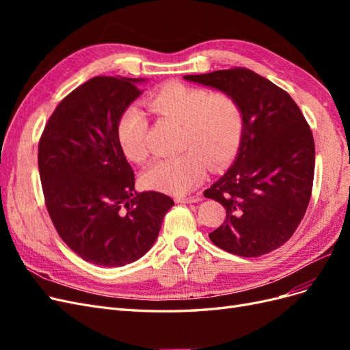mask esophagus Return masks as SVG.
<instances>
[{
    "label": "esophagus",
    "mask_w": 350,
    "mask_h": 350,
    "mask_svg": "<svg viewBox=\"0 0 350 350\" xmlns=\"http://www.w3.org/2000/svg\"><path fill=\"white\" fill-rule=\"evenodd\" d=\"M201 198L198 196H189V197H184V198H179L178 203H184V204H188V203H197V201H200Z\"/></svg>",
    "instance_id": "esophagus-1"
}]
</instances>
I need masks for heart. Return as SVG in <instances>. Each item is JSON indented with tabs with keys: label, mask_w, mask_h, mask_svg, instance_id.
<instances>
[{
	"label": "heart",
	"mask_w": 350,
	"mask_h": 350,
	"mask_svg": "<svg viewBox=\"0 0 350 350\" xmlns=\"http://www.w3.org/2000/svg\"><path fill=\"white\" fill-rule=\"evenodd\" d=\"M146 107L159 118L179 124L175 157L159 159L143 175L147 188L184 196L203 181L206 165L216 171L235 157L245 118L241 102L228 92H208L181 81H169L152 92ZM149 122L140 109L129 108L116 125L124 154L134 163L149 159Z\"/></svg>",
	"instance_id": "obj_1"
}]
</instances>
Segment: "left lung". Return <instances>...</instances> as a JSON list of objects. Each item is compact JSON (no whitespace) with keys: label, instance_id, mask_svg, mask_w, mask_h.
Masks as SVG:
<instances>
[{"label":"left lung","instance_id":"8db88e82","mask_svg":"<svg viewBox=\"0 0 350 350\" xmlns=\"http://www.w3.org/2000/svg\"><path fill=\"white\" fill-rule=\"evenodd\" d=\"M184 79L232 93L245 118L235 163L204 191L226 210L210 241L239 257L274 251L293 235L311 198L315 146L308 122L288 92L252 70Z\"/></svg>","mask_w":350,"mask_h":350}]
</instances>
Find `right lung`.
I'll return each mask as SVG.
<instances>
[{
	"label": "right lung",
	"instance_id": "1",
	"mask_svg": "<svg viewBox=\"0 0 350 350\" xmlns=\"http://www.w3.org/2000/svg\"><path fill=\"white\" fill-rule=\"evenodd\" d=\"M143 79L93 77L52 112L38 165L46 210L58 235L84 261L120 267L152 248L174 200L134 189V171L116 125L142 93Z\"/></svg>",
	"mask_w": 350,
	"mask_h": 350
}]
</instances>
